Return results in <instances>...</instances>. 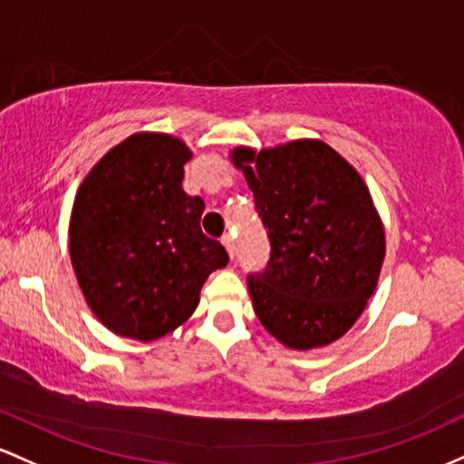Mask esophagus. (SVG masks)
<instances>
[{
	"label": "esophagus",
	"instance_id": "1",
	"mask_svg": "<svg viewBox=\"0 0 464 464\" xmlns=\"http://www.w3.org/2000/svg\"><path fill=\"white\" fill-rule=\"evenodd\" d=\"M221 243H223V246H226L227 254H230V258H234V252H237V247H234V238H232V234H226V237L221 238Z\"/></svg>",
	"mask_w": 464,
	"mask_h": 464
}]
</instances>
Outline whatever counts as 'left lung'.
Instances as JSON below:
<instances>
[{
    "mask_svg": "<svg viewBox=\"0 0 464 464\" xmlns=\"http://www.w3.org/2000/svg\"><path fill=\"white\" fill-rule=\"evenodd\" d=\"M267 230L269 260L247 276L260 324L295 351L340 340L377 287L386 237L366 184L320 140L234 149Z\"/></svg>",
    "mask_w": 464,
    "mask_h": 464,
    "instance_id": "1",
    "label": "left lung"
}]
</instances>
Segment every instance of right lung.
Returning <instances> with one entry per match:
<instances>
[{"instance_id":"add662e5","label":"right lung","mask_w":464,"mask_h":464,"mask_svg":"<svg viewBox=\"0 0 464 464\" xmlns=\"http://www.w3.org/2000/svg\"><path fill=\"white\" fill-rule=\"evenodd\" d=\"M190 150L164 133H135L76 192L70 256L87 304L109 331L140 342L175 331L227 252L201 232L204 199L181 188Z\"/></svg>"}]
</instances>
